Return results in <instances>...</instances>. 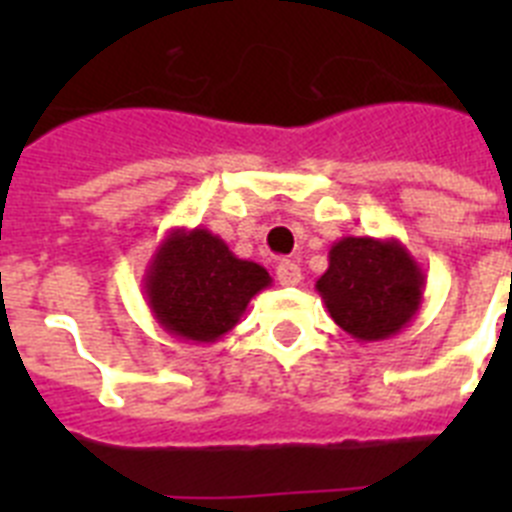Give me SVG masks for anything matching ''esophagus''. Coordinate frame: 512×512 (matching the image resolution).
I'll list each match as a JSON object with an SVG mask.
<instances>
[{
  "instance_id": "34e87169",
  "label": "esophagus",
  "mask_w": 512,
  "mask_h": 512,
  "mask_svg": "<svg viewBox=\"0 0 512 512\" xmlns=\"http://www.w3.org/2000/svg\"><path fill=\"white\" fill-rule=\"evenodd\" d=\"M277 279H279V284H284V287H295V284H300V279H302L300 266L289 259L282 261V264L277 266Z\"/></svg>"
}]
</instances>
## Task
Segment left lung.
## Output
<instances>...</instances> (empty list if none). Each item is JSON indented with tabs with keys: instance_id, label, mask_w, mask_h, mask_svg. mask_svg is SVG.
I'll return each instance as SVG.
<instances>
[{
	"instance_id": "8db88e82",
	"label": "left lung",
	"mask_w": 512,
	"mask_h": 512,
	"mask_svg": "<svg viewBox=\"0 0 512 512\" xmlns=\"http://www.w3.org/2000/svg\"><path fill=\"white\" fill-rule=\"evenodd\" d=\"M330 318L361 343L397 336L423 305L425 274L397 238L346 235L315 282Z\"/></svg>"
}]
</instances>
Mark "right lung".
Wrapping results in <instances>:
<instances>
[{
    "label": "right lung",
    "instance_id": "add662e5",
    "mask_svg": "<svg viewBox=\"0 0 512 512\" xmlns=\"http://www.w3.org/2000/svg\"><path fill=\"white\" fill-rule=\"evenodd\" d=\"M266 287L271 277L264 266L238 259L220 235L202 225L169 230L143 277L153 320L192 343L223 338Z\"/></svg>",
    "mask_w": 512,
    "mask_h": 512
}]
</instances>
